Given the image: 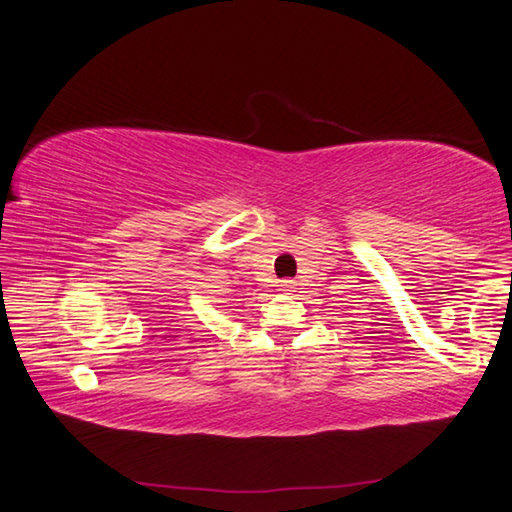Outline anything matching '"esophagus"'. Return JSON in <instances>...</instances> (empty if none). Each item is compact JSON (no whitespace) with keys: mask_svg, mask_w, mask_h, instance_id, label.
<instances>
[{"mask_svg":"<svg viewBox=\"0 0 512 512\" xmlns=\"http://www.w3.org/2000/svg\"><path fill=\"white\" fill-rule=\"evenodd\" d=\"M277 286H280L282 291H293V288H295V282H293V280H280V284H277Z\"/></svg>","mask_w":512,"mask_h":512,"instance_id":"obj_1","label":"esophagus"}]
</instances>
